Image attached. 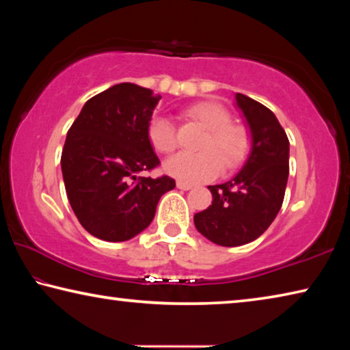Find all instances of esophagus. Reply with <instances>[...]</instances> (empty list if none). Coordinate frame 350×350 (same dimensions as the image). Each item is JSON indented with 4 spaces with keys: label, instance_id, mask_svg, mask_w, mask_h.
Returning a JSON list of instances; mask_svg holds the SVG:
<instances>
[{
    "label": "esophagus",
    "instance_id": "34e87169",
    "mask_svg": "<svg viewBox=\"0 0 350 350\" xmlns=\"http://www.w3.org/2000/svg\"><path fill=\"white\" fill-rule=\"evenodd\" d=\"M177 188L179 189H183V191H188V189H191L193 185H189V183H185V182H177Z\"/></svg>",
    "mask_w": 350,
    "mask_h": 350
}]
</instances>
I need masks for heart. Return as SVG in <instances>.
Here are the masks:
<instances>
[{
  "mask_svg": "<svg viewBox=\"0 0 350 350\" xmlns=\"http://www.w3.org/2000/svg\"><path fill=\"white\" fill-rule=\"evenodd\" d=\"M188 116L198 120L208 134L200 152H179L163 163V170L174 179L185 183L205 182L221 173L222 167L232 170L245 161L250 151V135L241 125L232 123V116L216 102H200L188 109ZM148 140L154 150L162 154L174 151L176 129L168 117L154 116L148 123ZM224 163H221V161Z\"/></svg>",
  "mask_w": 350,
  "mask_h": 350,
  "instance_id": "heart-1",
  "label": "heart"
}]
</instances>
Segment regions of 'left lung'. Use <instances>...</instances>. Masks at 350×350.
Segmentation results:
<instances>
[{
    "mask_svg": "<svg viewBox=\"0 0 350 350\" xmlns=\"http://www.w3.org/2000/svg\"><path fill=\"white\" fill-rule=\"evenodd\" d=\"M236 106L250 129V154L232 180L208 187L211 205L194 215L198 232L222 247L248 244L270 227L288 179V139L276 116L244 94Z\"/></svg>",
    "mask_w": 350,
    "mask_h": 350,
    "instance_id": "left-lung-1",
    "label": "left lung"
}]
</instances>
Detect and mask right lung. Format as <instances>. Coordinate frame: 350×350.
Returning <instances> with one entry per match:
<instances>
[{
    "label": "right lung",
    "mask_w": 350,
    "mask_h": 350,
    "mask_svg": "<svg viewBox=\"0 0 350 350\" xmlns=\"http://www.w3.org/2000/svg\"><path fill=\"white\" fill-rule=\"evenodd\" d=\"M159 100L151 90L120 83L88 100L69 128L64 188L79 222L98 239L123 242L144 232L176 187L168 176H139L161 163L146 134Z\"/></svg>",
    "instance_id": "right-lung-1"
}]
</instances>
